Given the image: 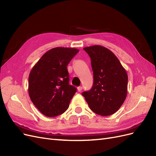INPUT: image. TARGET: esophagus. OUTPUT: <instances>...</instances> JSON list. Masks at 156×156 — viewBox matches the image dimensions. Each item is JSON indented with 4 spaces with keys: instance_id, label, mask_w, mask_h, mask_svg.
Wrapping results in <instances>:
<instances>
[{
    "instance_id": "34e87169",
    "label": "esophagus",
    "mask_w": 156,
    "mask_h": 156,
    "mask_svg": "<svg viewBox=\"0 0 156 156\" xmlns=\"http://www.w3.org/2000/svg\"><path fill=\"white\" fill-rule=\"evenodd\" d=\"M82 89H83V87H77V90H78V92H81V91L82 90Z\"/></svg>"
}]
</instances>
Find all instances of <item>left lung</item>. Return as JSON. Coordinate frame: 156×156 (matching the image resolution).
Listing matches in <instances>:
<instances>
[{
  "mask_svg": "<svg viewBox=\"0 0 156 156\" xmlns=\"http://www.w3.org/2000/svg\"><path fill=\"white\" fill-rule=\"evenodd\" d=\"M83 49L91 59L94 83L82 95L94 112L101 116L114 114L126 98V71L115 55L104 47L93 45Z\"/></svg>",
  "mask_w": 156,
  "mask_h": 156,
  "instance_id": "obj_1",
  "label": "left lung"
}]
</instances>
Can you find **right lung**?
<instances>
[{
    "label": "right lung",
    "instance_id": "1",
    "mask_svg": "<svg viewBox=\"0 0 156 156\" xmlns=\"http://www.w3.org/2000/svg\"><path fill=\"white\" fill-rule=\"evenodd\" d=\"M79 51L55 48L41 56L31 69L29 94L44 115L55 117L66 111L77 88L69 84L67 66Z\"/></svg>",
    "mask_w": 156,
    "mask_h": 156
}]
</instances>
